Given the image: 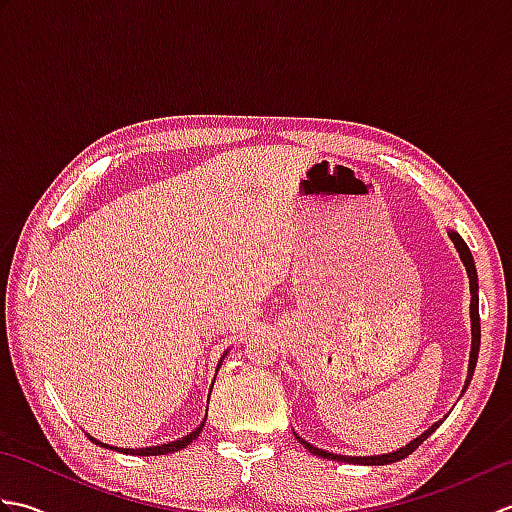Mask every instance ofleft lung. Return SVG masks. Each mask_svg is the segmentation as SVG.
Returning a JSON list of instances; mask_svg holds the SVG:
<instances>
[{
	"instance_id": "left-lung-1",
	"label": "left lung",
	"mask_w": 512,
	"mask_h": 512,
	"mask_svg": "<svg viewBox=\"0 0 512 512\" xmlns=\"http://www.w3.org/2000/svg\"><path fill=\"white\" fill-rule=\"evenodd\" d=\"M451 239H453L455 248H458V253H460L462 262H464V266H466V273H469V281H471V325H473V345H471L469 378H466V385H464V389H466V387H469V383H471L473 372H475L477 354H480V339H482V330H480V297H477V273H475V264H473V255H471V250H469V246L464 244V239H462L458 233H451ZM440 424H442V420L433 424V427H429L427 431H424L420 438H416L413 442H409L407 447H402L400 451L387 453V455H374V458H347V455H334V453H328V451H321V449L312 447V444H308L306 440H301V438H299V442H301L303 447H306L310 453L319 455V458L339 460V462H352V464H367V466H374V464H376V466H380V464H391V462H398V460H402V458H407V455H411L413 451H416V449L420 447V444H422L424 440H427V438L431 436V433L440 427Z\"/></svg>"
}]
</instances>
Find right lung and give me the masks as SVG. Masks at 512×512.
Returning <instances> with one entry per match:
<instances>
[{
	"instance_id": "1",
	"label": "right lung",
	"mask_w": 512,
	"mask_h": 512,
	"mask_svg": "<svg viewBox=\"0 0 512 512\" xmlns=\"http://www.w3.org/2000/svg\"><path fill=\"white\" fill-rule=\"evenodd\" d=\"M204 420H206V418H204ZM202 427H204V422L200 424L198 429L191 431L187 438L176 440V442H169V444H160V447H147V449H118V451H123V453H134V455H165V453H173V451H180V449H184V447H187V444H191L195 438H198V436H200V431H202ZM90 440H92L94 444H101V447H105V449H114V447H107V444H103V442H99V440H94L92 436H90Z\"/></svg>"
}]
</instances>
